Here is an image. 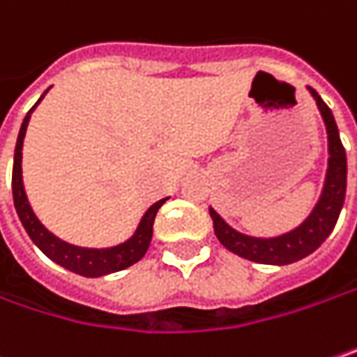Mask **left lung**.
I'll use <instances>...</instances> for the list:
<instances>
[{"instance_id": "8db88e82", "label": "left lung", "mask_w": 357, "mask_h": 357, "mask_svg": "<svg viewBox=\"0 0 357 357\" xmlns=\"http://www.w3.org/2000/svg\"><path fill=\"white\" fill-rule=\"evenodd\" d=\"M307 89L308 93L312 96V100L317 102V108H319L321 118L325 122V128H327V153H329L323 190H321V196H319L317 204L312 206L310 214L298 227H294L288 233H282V235H275V237H253V235H245L241 231L233 229L211 206L216 239L225 245L229 251H233L235 255L245 257L249 261H255V264L288 266V264H294V261L310 255L319 245L331 235V231H333V227H335V222L340 218L341 208H343L345 185H347L345 149L341 145L340 130H337L335 118L329 110V106L321 100V96L312 87H307Z\"/></svg>"}]
</instances>
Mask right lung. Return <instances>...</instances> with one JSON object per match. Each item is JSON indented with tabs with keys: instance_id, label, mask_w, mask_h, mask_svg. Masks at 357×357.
<instances>
[{
	"instance_id": "add662e5",
	"label": "right lung",
	"mask_w": 357,
	"mask_h": 357,
	"mask_svg": "<svg viewBox=\"0 0 357 357\" xmlns=\"http://www.w3.org/2000/svg\"><path fill=\"white\" fill-rule=\"evenodd\" d=\"M47 93V91H45ZM45 93L40 96V100L45 98ZM40 100L32 106V110L26 114L22 126H20V135L16 141V153H14V172H12V194H14V206H16L17 216L22 227L26 229L28 237L32 239V243L36 245L49 259L54 264H59L61 268L73 272V274L85 275V278H102V275L114 274L120 270L130 268L132 264H137L139 259H143L151 237H153V222L157 211L165 204L167 198L157 200L149 211L143 214L137 231L124 241V243L114 245V247H79V245L67 243L63 239H59L56 235H52L49 229L38 220V216L34 214L26 190H24V179H22V146H24V137H26V128L30 122V116L34 112V108L40 104Z\"/></svg>"
}]
</instances>
